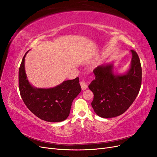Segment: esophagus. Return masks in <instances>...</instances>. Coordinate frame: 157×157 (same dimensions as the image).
Listing matches in <instances>:
<instances>
[{"label": "esophagus", "instance_id": "obj_1", "mask_svg": "<svg viewBox=\"0 0 157 157\" xmlns=\"http://www.w3.org/2000/svg\"><path fill=\"white\" fill-rule=\"evenodd\" d=\"M80 86H81V88H82V90L87 89L88 85L86 84V82H85L84 80H82V81H80Z\"/></svg>", "mask_w": 157, "mask_h": 157}]
</instances>
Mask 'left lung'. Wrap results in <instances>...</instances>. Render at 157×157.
<instances>
[{
  "mask_svg": "<svg viewBox=\"0 0 157 157\" xmlns=\"http://www.w3.org/2000/svg\"><path fill=\"white\" fill-rule=\"evenodd\" d=\"M131 67L124 75L113 73V64L99 65L94 69L96 78L88 88L94 94L92 106L102 118H112L124 113L138 94L141 85V66L134 50Z\"/></svg>",
  "mask_w": 157,
  "mask_h": 157,
  "instance_id": "left-lung-1",
  "label": "left lung"
}]
</instances>
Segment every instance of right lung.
<instances>
[{
  "mask_svg": "<svg viewBox=\"0 0 157 157\" xmlns=\"http://www.w3.org/2000/svg\"><path fill=\"white\" fill-rule=\"evenodd\" d=\"M26 54L19 69V88L23 102L31 113L42 120L51 122L65 121L69 115L73 99L81 91L78 77L65 80L52 88L33 87L25 71Z\"/></svg>",
  "mask_w": 157,
  "mask_h": 157,
  "instance_id": "add662e5",
  "label": "right lung"
}]
</instances>
